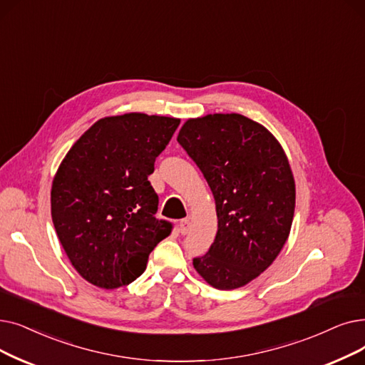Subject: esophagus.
<instances>
[{"label": "esophagus", "instance_id": "esophagus-1", "mask_svg": "<svg viewBox=\"0 0 365 365\" xmlns=\"http://www.w3.org/2000/svg\"><path fill=\"white\" fill-rule=\"evenodd\" d=\"M189 228H191V220H189L187 217H186V219H182V220H180V224H179V230H180V232L185 235V234H187Z\"/></svg>", "mask_w": 365, "mask_h": 365}]
</instances>
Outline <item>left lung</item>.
I'll use <instances>...</instances> for the list:
<instances>
[{
    "instance_id": "obj_1",
    "label": "left lung",
    "mask_w": 365,
    "mask_h": 365,
    "mask_svg": "<svg viewBox=\"0 0 365 365\" xmlns=\"http://www.w3.org/2000/svg\"><path fill=\"white\" fill-rule=\"evenodd\" d=\"M178 141L207 180L217 232L197 273L220 291L242 288L273 264L287 243L295 180L277 138L239 113L187 119Z\"/></svg>"
}]
</instances>
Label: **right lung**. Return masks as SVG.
Wrapping results in <instances>:
<instances>
[{
    "label": "right lung",
    "instance_id": "right-lung-1",
    "mask_svg": "<svg viewBox=\"0 0 365 365\" xmlns=\"http://www.w3.org/2000/svg\"><path fill=\"white\" fill-rule=\"evenodd\" d=\"M180 119L126 113L95 122L71 146L52 182L51 210L71 265L103 289L134 282L171 232L158 220L149 174Z\"/></svg>",
    "mask_w": 365,
    "mask_h": 365
}]
</instances>
